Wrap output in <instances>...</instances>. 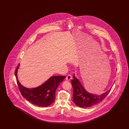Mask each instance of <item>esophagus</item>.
I'll list each match as a JSON object with an SVG mask.
<instances>
[{"label":"esophagus","mask_w":129,"mask_h":129,"mask_svg":"<svg viewBox=\"0 0 129 129\" xmlns=\"http://www.w3.org/2000/svg\"><path fill=\"white\" fill-rule=\"evenodd\" d=\"M71 78H72V77H71V74H68V75H67L66 76V80L70 81V80H71Z\"/></svg>","instance_id":"obj_1"}]
</instances>
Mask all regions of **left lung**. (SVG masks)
I'll list each match as a JSON object with an SVG mask.
<instances>
[{"instance_id": "1", "label": "left lung", "mask_w": 129, "mask_h": 129, "mask_svg": "<svg viewBox=\"0 0 129 129\" xmlns=\"http://www.w3.org/2000/svg\"><path fill=\"white\" fill-rule=\"evenodd\" d=\"M74 79L71 80L73 89V101L74 103L79 107H91L102 102L109 93L111 88L100 95L88 93L83 87L79 81L73 76Z\"/></svg>"}]
</instances>
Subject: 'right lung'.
<instances>
[{
    "instance_id": "add662e5",
    "label": "right lung",
    "mask_w": 129,
    "mask_h": 129,
    "mask_svg": "<svg viewBox=\"0 0 129 129\" xmlns=\"http://www.w3.org/2000/svg\"><path fill=\"white\" fill-rule=\"evenodd\" d=\"M19 66V63L15 70V74L22 96L33 104L39 107H46L52 103L54 101L56 89L66 76H53L38 87L28 88L22 86L17 79V72Z\"/></svg>"
}]
</instances>
